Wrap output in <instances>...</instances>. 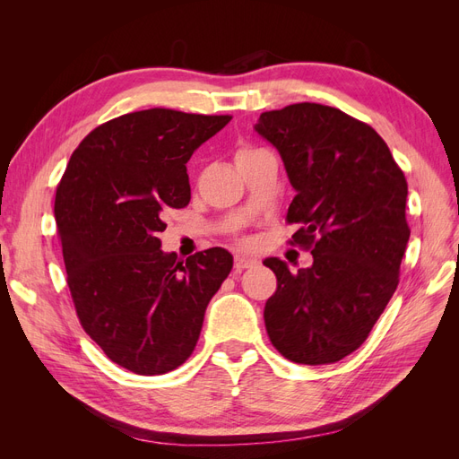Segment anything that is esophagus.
Listing matches in <instances>:
<instances>
[{
  "label": "esophagus",
  "instance_id": "obj_1",
  "mask_svg": "<svg viewBox=\"0 0 459 459\" xmlns=\"http://www.w3.org/2000/svg\"><path fill=\"white\" fill-rule=\"evenodd\" d=\"M258 260L253 256H247V255H235V268L238 270H245V268H253L256 266Z\"/></svg>",
  "mask_w": 459,
  "mask_h": 459
}]
</instances>
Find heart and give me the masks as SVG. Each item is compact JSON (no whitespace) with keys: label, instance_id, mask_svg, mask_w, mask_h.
Wrapping results in <instances>:
<instances>
[{"label":"heart","instance_id":"heart-1","mask_svg":"<svg viewBox=\"0 0 459 459\" xmlns=\"http://www.w3.org/2000/svg\"><path fill=\"white\" fill-rule=\"evenodd\" d=\"M255 151H258V149H248V147H243V149H239V151H238V155H235V160L241 159V157L251 155V152H255Z\"/></svg>","mask_w":459,"mask_h":459}]
</instances>
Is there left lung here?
I'll return each instance as SVG.
<instances>
[{"instance_id":"obj_1","label":"left lung","mask_w":459,"mask_h":459,"mask_svg":"<svg viewBox=\"0 0 459 459\" xmlns=\"http://www.w3.org/2000/svg\"><path fill=\"white\" fill-rule=\"evenodd\" d=\"M255 130L281 155L297 191L289 224L312 248L297 273L266 258L277 277L264 308L272 344L295 364L339 362L373 329L398 285L410 228L408 184L383 137L335 107L295 103L262 113Z\"/></svg>"}]
</instances>
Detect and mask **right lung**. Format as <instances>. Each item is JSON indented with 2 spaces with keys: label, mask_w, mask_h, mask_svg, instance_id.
I'll return each mask as SVG.
<instances>
[{
  "label": "right lung",
  "mask_w": 459,
  "mask_h": 459,
  "mask_svg": "<svg viewBox=\"0 0 459 459\" xmlns=\"http://www.w3.org/2000/svg\"><path fill=\"white\" fill-rule=\"evenodd\" d=\"M231 117L149 108L90 132L55 195L66 283L80 324L137 375L182 366L233 266L221 247L178 260L160 248L166 208L189 204L187 160Z\"/></svg>",
  "instance_id": "right-lung-1"
}]
</instances>
